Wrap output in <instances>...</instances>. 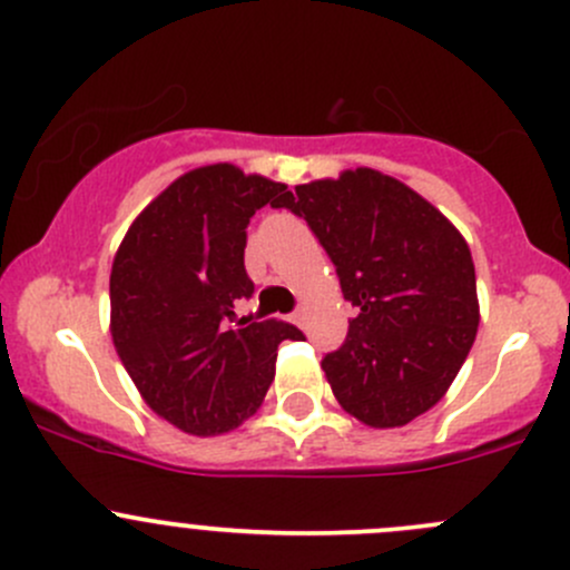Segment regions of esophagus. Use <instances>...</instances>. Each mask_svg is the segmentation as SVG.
Instances as JSON below:
<instances>
[{
	"instance_id": "1",
	"label": "esophagus",
	"mask_w": 570,
	"mask_h": 570,
	"mask_svg": "<svg viewBox=\"0 0 570 570\" xmlns=\"http://www.w3.org/2000/svg\"><path fill=\"white\" fill-rule=\"evenodd\" d=\"M292 322H295L297 327H303V325H305V311H303V308L292 311Z\"/></svg>"
}]
</instances>
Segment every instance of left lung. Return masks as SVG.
<instances>
[{"mask_svg":"<svg viewBox=\"0 0 570 570\" xmlns=\"http://www.w3.org/2000/svg\"><path fill=\"white\" fill-rule=\"evenodd\" d=\"M357 308L344 344L322 357L335 399L365 426L393 429L448 391L478 333L475 265L456 226L374 169L286 190Z\"/></svg>","mask_w":570,"mask_h":570,"instance_id":"8db88e82","label":"left lung"}]
</instances>
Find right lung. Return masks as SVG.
I'll return each mask as SVG.
<instances>
[{
    "mask_svg": "<svg viewBox=\"0 0 570 570\" xmlns=\"http://www.w3.org/2000/svg\"><path fill=\"white\" fill-rule=\"evenodd\" d=\"M286 185L229 164L183 175L125 235L111 267V335L144 401L188 434L239 426L265 399L284 320H237L254 295L245 239Z\"/></svg>",
    "mask_w": 570,
    "mask_h": 570,
    "instance_id": "right-lung-1",
    "label": "right lung"
}]
</instances>
